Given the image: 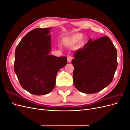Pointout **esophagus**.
Wrapping results in <instances>:
<instances>
[{"instance_id": "34e87169", "label": "esophagus", "mask_w": 130, "mask_h": 130, "mask_svg": "<svg viewBox=\"0 0 130 130\" xmlns=\"http://www.w3.org/2000/svg\"><path fill=\"white\" fill-rule=\"evenodd\" d=\"M72 58H72V56H68V57H67V61H68V62H71Z\"/></svg>"}]
</instances>
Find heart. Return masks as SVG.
Listing matches in <instances>:
<instances>
[{
	"instance_id": "1",
	"label": "heart",
	"mask_w": 130,
	"mask_h": 130,
	"mask_svg": "<svg viewBox=\"0 0 130 130\" xmlns=\"http://www.w3.org/2000/svg\"><path fill=\"white\" fill-rule=\"evenodd\" d=\"M83 34L81 33H76L75 34L72 36H70L65 41L66 44L68 45H73L75 44L76 43L79 42L80 41L82 44L85 42L86 38L83 37Z\"/></svg>"
}]
</instances>
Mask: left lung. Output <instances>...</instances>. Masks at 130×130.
<instances>
[{"label":"left lung","instance_id":"left-lung-1","mask_svg":"<svg viewBox=\"0 0 130 130\" xmlns=\"http://www.w3.org/2000/svg\"><path fill=\"white\" fill-rule=\"evenodd\" d=\"M73 56V82L78 90L95 93L111 84L117 68V51L108 37L90 38Z\"/></svg>","mask_w":130,"mask_h":130}]
</instances>
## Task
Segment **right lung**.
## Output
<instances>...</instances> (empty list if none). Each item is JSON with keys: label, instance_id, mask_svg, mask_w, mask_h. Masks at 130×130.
<instances>
[{"label": "right lung", "instance_id": "right-lung-1", "mask_svg": "<svg viewBox=\"0 0 130 130\" xmlns=\"http://www.w3.org/2000/svg\"><path fill=\"white\" fill-rule=\"evenodd\" d=\"M52 29L31 30L22 39L15 50L14 72L22 87L36 95L52 91L57 73L67 63L65 56L49 55Z\"/></svg>", "mask_w": 130, "mask_h": 130}]
</instances>
